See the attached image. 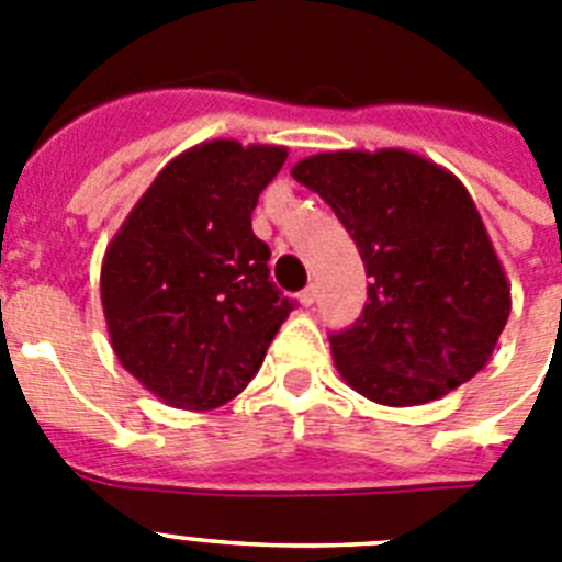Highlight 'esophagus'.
<instances>
[{
    "instance_id": "34e87169",
    "label": "esophagus",
    "mask_w": 562,
    "mask_h": 562,
    "mask_svg": "<svg viewBox=\"0 0 562 562\" xmlns=\"http://www.w3.org/2000/svg\"><path fill=\"white\" fill-rule=\"evenodd\" d=\"M314 303H317V289H314V285H308V289L300 294V305H303V308H311Z\"/></svg>"
}]
</instances>
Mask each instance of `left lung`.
<instances>
[{"instance_id": "8db88e82", "label": "left lung", "mask_w": 562, "mask_h": 562, "mask_svg": "<svg viewBox=\"0 0 562 562\" xmlns=\"http://www.w3.org/2000/svg\"><path fill=\"white\" fill-rule=\"evenodd\" d=\"M291 177L331 205L371 277L362 317L331 337L339 376L405 408L483 371L512 289L463 182L403 148L325 150Z\"/></svg>"}]
</instances>
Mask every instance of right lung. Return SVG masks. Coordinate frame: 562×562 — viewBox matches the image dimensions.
Returning a JSON list of instances; mask_svg holds the SVG:
<instances>
[{"label": "right lung", "instance_id": "right-lung-1", "mask_svg": "<svg viewBox=\"0 0 562 562\" xmlns=\"http://www.w3.org/2000/svg\"><path fill=\"white\" fill-rule=\"evenodd\" d=\"M282 145L211 139L165 165L113 234L99 294L122 369L165 405L211 412L257 374L294 305L251 231Z\"/></svg>", "mask_w": 562, "mask_h": 562}]
</instances>
